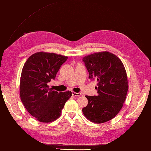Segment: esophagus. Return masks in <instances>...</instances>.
<instances>
[{
    "label": "esophagus",
    "mask_w": 151,
    "mask_h": 151,
    "mask_svg": "<svg viewBox=\"0 0 151 151\" xmlns=\"http://www.w3.org/2000/svg\"><path fill=\"white\" fill-rule=\"evenodd\" d=\"M72 94L74 96H79L81 95V93H76V92H74V91L72 93Z\"/></svg>",
    "instance_id": "1"
}]
</instances>
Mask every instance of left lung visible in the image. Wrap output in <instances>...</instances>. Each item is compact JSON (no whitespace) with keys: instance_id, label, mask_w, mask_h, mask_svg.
<instances>
[{"instance_id":"1","label":"left lung","mask_w":151,"mask_h":151,"mask_svg":"<svg viewBox=\"0 0 151 151\" xmlns=\"http://www.w3.org/2000/svg\"><path fill=\"white\" fill-rule=\"evenodd\" d=\"M89 79L98 81L96 96H86L88 100L83 109L84 116L95 123H103L114 117L126 100L128 84L121 60L107 51L95 52L83 58Z\"/></svg>"}]
</instances>
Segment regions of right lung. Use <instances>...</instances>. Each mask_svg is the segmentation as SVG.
<instances>
[{"label":"right lung","mask_w":151,"mask_h":151,"mask_svg":"<svg viewBox=\"0 0 151 151\" xmlns=\"http://www.w3.org/2000/svg\"><path fill=\"white\" fill-rule=\"evenodd\" d=\"M67 56L39 52L31 55L22 69L20 98L30 114L42 123H50L60 116L72 92L58 93L49 89L47 83L55 79Z\"/></svg>","instance_id":"obj_1"}]
</instances>
